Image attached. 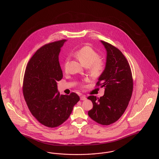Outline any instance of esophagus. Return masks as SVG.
<instances>
[{
    "label": "esophagus",
    "instance_id": "34e87169",
    "mask_svg": "<svg viewBox=\"0 0 159 159\" xmlns=\"http://www.w3.org/2000/svg\"><path fill=\"white\" fill-rule=\"evenodd\" d=\"M86 99V97H85V96H84V95L80 97V100H85Z\"/></svg>",
    "mask_w": 159,
    "mask_h": 159
}]
</instances>
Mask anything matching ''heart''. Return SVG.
Instances as JSON below:
<instances>
[{"mask_svg": "<svg viewBox=\"0 0 159 159\" xmlns=\"http://www.w3.org/2000/svg\"><path fill=\"white\" fill-rule=\"evenodd\" d=\"M75 55L84 66H88L92 74L94 76H99L104 70V62L100 56L90 46H84L75 52ZM64 68H67V60L64 64Z\"/></svg>", "mask_w": 159, "mask_h": 159, "instance_id": "obj_1", "label": "heart"}]
</instances>
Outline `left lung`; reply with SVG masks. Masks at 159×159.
Returning <instances> with one entry per match:
<instances>
[{"instance_id": "8db88e82", "label": "left lung", "mask_w": 159, "mask_h": 159, "mask_svg": "<svg viewBox=\"0 0 159 159\" xmlns=\"http://www.w3.org/2000/svg\"><path fill=\"white\" fill-rule=\"evenodd\" d=\"M107 51L106 67L96 86L104 87V95L99 98L88 97L93 104L88 111L92 120L102 125L118 120L125 111L133 91V79L129 64L115 46L101 40Z\"/></svg>"}]
</instances>
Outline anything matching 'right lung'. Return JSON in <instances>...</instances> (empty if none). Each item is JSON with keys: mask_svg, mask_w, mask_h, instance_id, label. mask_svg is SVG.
Segmentation results:
<instances>
[{"mask_svg": "<svg viewBox=\"0 0 159 159\" xmlns=\"http://www.w3.org/2000/svg\"><path fill=\"white\" fill-rule=\"evenodd\" d=\"M66 39L43 46L29 61L23 80V95L32 115L49 128L59 126L68 119L80 100L75 92L60 95L57 82L62 78L59 62Z\"/></svg>", "mask_w": 159, "mask_h": 159, "instance_id": "add662e5", "label": "right lung"}]
</instances>
